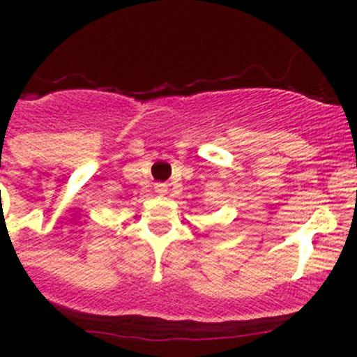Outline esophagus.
Instances as JSON below:
<instances>
[{
	"label": "esophagus",
	"instance_id": "esophagus-1",
	"mask_svg": "<svg viewBox=\"0 0 357 357\" xmlns=\"http://www.w3.org/2000/svg\"><path fill=\"white\" fill-rule=\"evenodd\" d=\"M154 190L158 195H165V192H167V184H162V183H158L154 186Z\"/></svg>",
	"mask_w": 357,
	"mask_h": 357
}]
</instances>
